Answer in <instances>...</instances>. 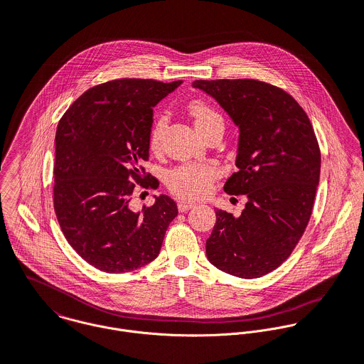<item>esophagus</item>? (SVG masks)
<instances>
[{
  "instance_id": "obj_1",
  "label": "esophagus",
  "mask_w": 364,
  "mask_h": 364,
  "mask_svg": "<svg viewBox=\"0 0 364 364\" xmlns=\"http://www.w3.org/2000/svg\"><path fill=\"white\" fill-rule=\"evenodd\" d=\"M193 206H195V203H193V202H189V200H179V202H178V209H179V212H186V210L192 209Z\"/></svg>"
}]
</instances>
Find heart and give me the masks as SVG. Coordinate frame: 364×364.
I'll return each instance as SVG.
<instances>
[{"label":"heart","mask_w":364,"mask_h":364,"mask_svg":"<svg viewBox=\"0 0 364 364\" xmlns=\"http://www.w3.org/2000/svg\"><path fill=\"white\" fill-rule=\"evenodd\" d=\"M189 113L193 117L195 127L198 131L203 135L208 132L212 127L218 124H223L222 116L215 112L212 107L202 102H195L189 106ZM165 127V119L161 117L155 122L149 145L151 149L156 151L161 146V138L162 131ZM216 178V169L208 165H185L181 166L169 173L168 185L173 193H176L181 198H189V199H198L203 198L209 193L213 179Z\"/></svg>","instance_id":"1"}]
</instances>
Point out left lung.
Listing matches in <instances>:
<instances>
[{"mask_svg":"<svg viewBox=\"0 0 364 364\" xmlns=\"http://www.w3.org/2000/svg\"><path fill=\"white\" fill-rule=\"evenodd\" d=\"M192 86L215 99L239 128V171L225 191L247 196L239 218L215 208L208 259L239 278L262 277L289 257L309 222L321 173L314 128L288 93L268 83L223 79Z\"/></svg>","mask_w":364,"mask_h":364,"instance_id":"obj_1","label":"left lung"}]
</instances>
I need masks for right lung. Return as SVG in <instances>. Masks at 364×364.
I'll return each instance as SVG.
<instances>
[{
	"label": "right lung",
	"instance_id": "add662e5",
	"mask_svg": "<svg viewBox=\"0 0 364 364\" xmlns=\"http://www.w3.org/2000/svg\"><path fill=\"white\" fill-rule=\"evenodd\" d=\"M181 83L112 80L85 92L58 124L56 218L73 250L100 271L128 272L155 259L178 215L168 195L154 196L141 212L131 199L135 183L158 188L141 166L149 154L152 107Z\"/></svg>",
	"mask_w": 364,
	"mask_h": 364
}]
</instances>
